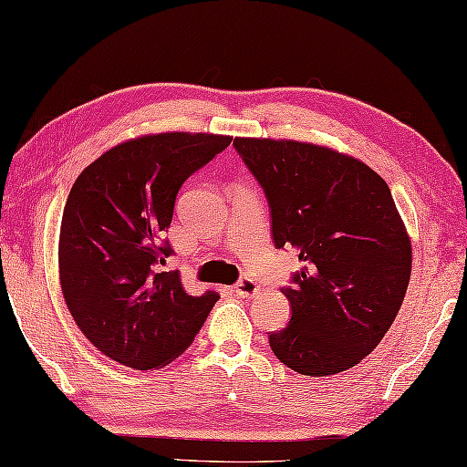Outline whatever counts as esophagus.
<instances>
[{
    "label": "esophagus",
    "mask_w": 467,
    "mask_h": 467,
    "mask_svg": "<svg viewBox=\"0 0 467 467\" xmlns=\"http://www.w3.org/2000/svg\"><path fill=\"white\" fill-rule=\"evenodd\" d=\"M234 294L239 297H254L261 294V285L254 279L243 277L239 283L234 285Z\"/></svg>",
    "instance_id": "1"
}]
</instances>
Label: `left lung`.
<instances>
[{
  "mask_svg": "<svg viewBox=\"0 0 467 467\" xmlns=\"http://www.w3.org/2000/svg\"><path fill=\"white\" fill-rule=\"evenodd\" d=\"M233 145L267 196L273 243L304 263L281 289L291 322L269 334L273 354L306 377L356 367L395 322L410 277V241L387 182L322 145Z\"/></svg>",
  "mask_w": 467,
  "mask_h": 467,
  "instance_id": "8db88e82",
  "label": "left lung"
}]
</instances>
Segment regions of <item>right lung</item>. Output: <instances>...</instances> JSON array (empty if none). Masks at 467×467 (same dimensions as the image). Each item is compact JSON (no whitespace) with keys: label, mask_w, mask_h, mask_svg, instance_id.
Masks as SVG:
<instances>
[{"label":"right lung","mask_w":467,"mask_h":467,"mask_svg":"<svg viewBox=\"0 0 467 467\" xmlns=\"http://www.w3.org/2000/svg\"><path fill=\"white\" fill-rule=\"evenodd\" d=\"M213 133H158L115 145L82 170L64 206L62 296L87 340L135 370L161 368L184 352L218 301L188 296L168 231L182 184L231 145Z\"/></svg>","instance_id":"1"}]
</instances>
